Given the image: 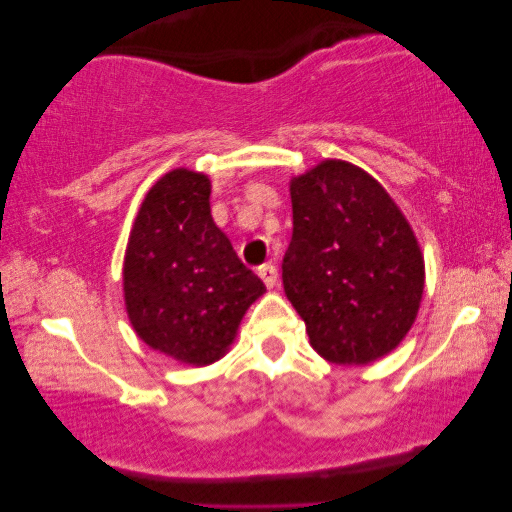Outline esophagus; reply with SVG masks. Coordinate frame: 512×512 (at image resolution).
<instances>
[{"label":"esophagus","mask_w":512,"mask_h":512,"mask_svg":"<svg viewBox=\"0 0 512 512\" xmlns=\"http://www.w3.org/2000/svg\"><path fill=\"white\" fill-rule=\"evenodd\" d=\"M258 277L263 279V284L268 286V289H272V286L277 284V268L272 263H263L261 268H258Z\"/></svg>","instance_id":"34e87169"}]
</instances>
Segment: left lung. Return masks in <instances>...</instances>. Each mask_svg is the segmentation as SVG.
Listing matches in <instances>:
<instances>
[{
    "label": "left lung",
    "mask_w": 512,
    "mask_h": 512,
    "mask_svg": "<svg viewBox=\"0 0 512 512\" xmlns=\"http://www.w3.org/2000/svg\"><path fill=\"white\" fill-rule=\"evenodd\" d=\"M291 205L282 282L312 347L338 366L389 354L410 331L424 291L422 251L401 209L342 160L293 179Z\"/></svg>",
    "instance_id": "1"
}]
</instances>
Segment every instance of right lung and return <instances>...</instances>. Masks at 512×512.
<instances>
[{
  "instance_id": "obj_1",
  "label": "right lung",
  "mask_w": 512,
  "mask_h": 512,
  "mask_svg": "<svg viewBox=\"0 0 512 512\" xmlns=\"http://www.w3.org/2000/svg\"><path fill=\"white\" fill-rule=\"evenodd\" d=\"M128 317L139 338L181 363L226 354L265 286L216 228L205 174L174 170L146 193L123 268Z\"/></svg>"
}]
</instances>
